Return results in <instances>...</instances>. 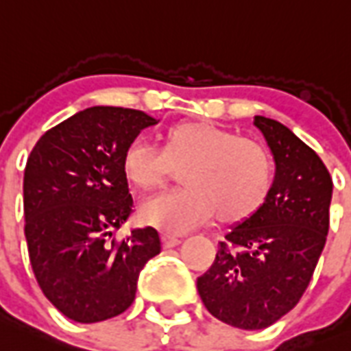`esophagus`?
I'll list each match as a JSON object with an SVG mask.
<instances>
[{"label":"esophagus","instance_id":"obj_1","mask_svg":"<svg viewBox=\"0 0 351 351\" xmlns=\"http://www.w3.org/2000/svg\"><path fill=\"white\" fill-rule=\"evenodd\" d=\"M161 240H162V247H167V249H170V247H176L181 243V238H178V236H170V234H165Z\"/></svg>","mask_w":351,"mask_h":351}]
</instances>
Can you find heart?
Listing matches in <instances>:
<instances>
[{
  "mask_svg": "<svg viewBox=\"0 0 351 351\" xmlns=\"http://www.w3.org/2000/svg\"><path fill=\"white\" fill-rule=\"evenodd\" d=\"M184 190L165 192L138 206V218L150 227L183 234L206 223L247 219L265 203L273 186V162L265 148L238 137L213 122H178L162 135L161 150L133 141L122 154L124 178L141 190L161 186L173 168Z\"/></svg>",
  "mask_w": 351,
  "mask_h": 351,
  "instance_id": "obj_1",
  "label": "heart"
}]
</instances>
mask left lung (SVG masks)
<instances>
[{
  "mask_svg": "<svg viewBox=\"0 0 351 351\" xmlns=\"http://www.w3.org/2000/svg\"><path fill=\"white\" fill-rule=\"evenodd\" d=\"M254 126L273 152V186L256 213L225 234L197 278L208 313L240 330L274 324L302 298L324 249L333 192L324 162L289 128L260 115Z\"/></svg>",
  "mask_w": 351,
  "mask_h": 351,
  "instance_id": "8db88e82",
  "label": "left lung"
}]
</instances>
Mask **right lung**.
Wrapping results in <instances>:
<instances>
[{
	"instance_id": "obj_1",
	"label": "right lung",
	"mask_w": 351,
	"mask_h": 351,
	"mask_svg": "<svg viewBox=\"0 0 351 351\" xmlns=\"http://www.w3.org/2000/svg\"><path fill=\"white\" fill-rule=\"evenodd\" d=\"M154 124L145 111L93 106L47 130L27 159L23 213L32 271L49 302L75 322L124 313L138 273L161 252L154 227L113 238L133 208L122 154Z\"/></svg>"
}]
</instances>
